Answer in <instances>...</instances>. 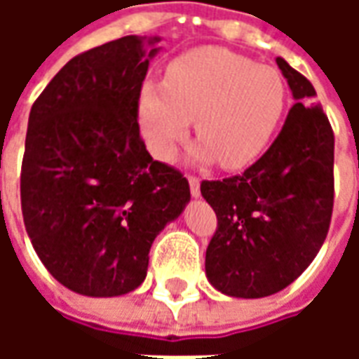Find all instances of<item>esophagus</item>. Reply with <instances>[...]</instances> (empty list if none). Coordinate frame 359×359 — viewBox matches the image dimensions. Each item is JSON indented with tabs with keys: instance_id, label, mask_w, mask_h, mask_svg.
I'll use <instances>...</instances> for the list:
<instances>
[{
	"instance_id": "obj_1",
	"label": "esophagus",
	"mask_w": 359,
	"mask_h": 359,
	"mask_svg": "<svg viewBox=\"0 0 359 359\" xmlns=\"http://www.w3.org/2000/svg\"><path fill=\"white\" fill-rule=\"evenodd\" d=\"M188 184H190V194L194 196V198H200V179L188 177Z\"/></svg>"
}]
</instances>
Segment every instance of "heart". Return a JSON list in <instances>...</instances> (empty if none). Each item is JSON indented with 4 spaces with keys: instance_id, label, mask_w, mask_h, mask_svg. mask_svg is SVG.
Instances as JSON below:
<instances>
[{
    "instance_id": "heart-1",
    "label": "heart",
    "mask_w": 359,
    "mask_h": 359,
    "mask_svg": "<svg viewBox=\"0 0 359 359\" xmlns=\"http://www.w3.org/2000/svg\"><path fill=\"white\" fill-rule=\"evenodd\" d=\"M286 109V84L275 67L225 48H196L172 59L165 81L148 79L136 100L138 126L149 154L169 161L190 128L202 138L194 163L242 169L264 154Z\"/></svg>"
}]
</instances>
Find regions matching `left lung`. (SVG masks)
<instances>
[{
	"instance_id": "8db88e82",
	"label": "left lung",
	"mask_w": 359,
	"mask_h": 359,
	"mask_svg": "<svg viewBox=\"0 0 359 359\" xmlns=\"http://www.w3.org/2000/svg\"><path fill=\"white\" fill-rule=\"evenodd\" d=\"M294 105L277 140L244 175L203 180L217 215L205 275L233 298H265L300 277L323 246L334 200V136L316 88L277 57Z\"/></svg>"
}]
</instances>
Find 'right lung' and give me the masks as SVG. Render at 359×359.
Returning <instances> with one entry per match:
<instances>
[{
  "instance_id": "1",
  "label": "right lung",
  "mask_w": 359,
  "mask_h": 359,
  "mask_svg": "<svg viewBox=\"0 0 359 359\" xmlns=\"http://www.w3.org/2000/svg\"><path fill=\"white\" fill-rule=\"evenodd\" d=\"M159 36H125L73 57L28 117L20 205L46 269L82 296L133 292L156 236L190 202L188 180L154 161L136 121Z\"/></svg>"
}]
</instances>
